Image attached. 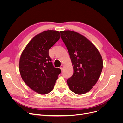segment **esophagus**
Returning <instances> with one entry per match:
<instances>
[{"label": "esophagus", "mask_w": 123, "mask_h": 123, "mask_svg": "<svg viewBox=\"0 0 123 123\" xmlns=\"http://www.w3.org/2000/svg\"><path fill=\"white\" fill-rule=\"evenodd\" d=\"M64 65H62L61 66V67H60V69H61V70H63V69H64Z\"/></svg>", "instance_id": "obj_1"}]
</instances>
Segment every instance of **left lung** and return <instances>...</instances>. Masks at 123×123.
I'll use <instances>...</instances> for the list:
<instances>
[{"instance_id": "1", "label": "left lung", "mask_w": 123, "mask_h": 123, "mask_svg": "<svg viewBox=\"0 0 123 123\" xmlns=\"http://www.w3.org/2000/svg\"><path fill=\"white\" fill-rule=\"evenodd\" d=\"M60 33L73 66V74L67 83L75 94H85L93 88L100 75L102 56L94 44L83 35L70 30Z\"/></svg>"}]
</instances>
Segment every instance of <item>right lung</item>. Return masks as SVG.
<instances>
[{
  "label": "right lung",
  "instance_id": "1",
  "mask_svg": "<svg viewBox=\"0 0 123 123\" xmlns=\"http://www.w3.org/2000/svg\"><path fill=\"white\" fill-rule=\"evenodd\" d=\"M61 37L57 31L48 30L35 36L22 53L19 71L24 82L37 93H49L61 73L55 68L49 51Z\"/></svg>",
  "mask_w": 123,
  "mask_h": 123
}]
</instances>
